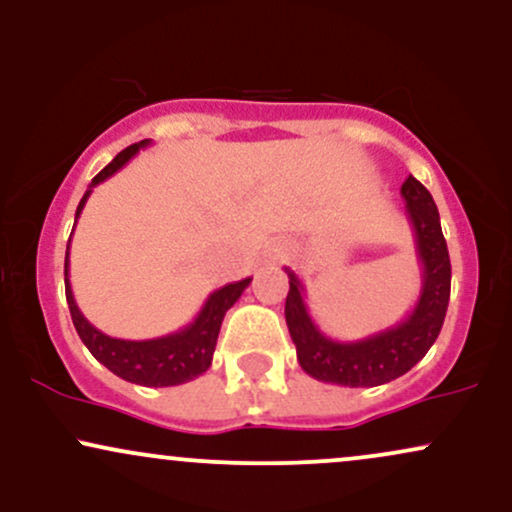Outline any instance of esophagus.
<instances>
[{"label":"esophagus","instance_id":"1","mask_svg":"<svg viewBox=\"0 0 512 512\" xmlns=\"http://www.w3.org/2000/svg\"><path fill=\"white\" fill-rule=\"evenodd\" d=\"M276 252H284V248H276Z\"/></svg>","mask_w":512,"mask_h":512}]
</instances>
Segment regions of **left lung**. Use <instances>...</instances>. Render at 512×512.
<instances>
[{"label": "left lung", "instance_id": "obj_1", "mask_svg": "<svg viewBox=\"0 0 512 512\" xmlns=\"http://www.w3.org/2000/svg\"><path fill=\"white\" fill-rule=\"evenodd\" d=\"M404 211L414 228L416 257L421 264V291L414 310L402 322L356 342L327 337L308 313L305 286L289 274L286 325L296 344L298 363L310 378L344 387L385 385L411 370L438 339L450 301V255L440 231L438 207L431 192L409 175L402 185Z\"/></svg>", "mask_w": 512, "mask_h": 512}]
</instances>
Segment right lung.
Masks as SVG:
<instances>
[{
    "label": "right lung",
    "instance_id": "obj_1",
    "mask_svg": "<svg viewBox=\"0 0 512 512\" xmlns=\"http://www.w3.org/2000/svg\"><path fill=\"white\" fill-rule=\"evenodd\" d=\"M144 146H149V139L127 146L125 151H120V154H117L113 161L91 180L86 195L81 197L79 207H76V219H79L81 211H84L86 199L91 197L93 187L101 185V182L108 180L110 175H115L120 168H125ZM250 281L252 279L233 281V284L216 289L207 298V303L202 305V310H199L195 320L187 327H182V330L166 334V337L132 342V339L108 337V334L96 330V327L86 320L84 313L79 310V305L74 301L72 284H69V243L67 257H64V291H67L69 313H72V322L76 332H79L81 342H84L86 349L96 356V361H101L105 368L113 370L117 378L144 387H170L190 383V380L199 378V375L211 366V356H214L216 339H219L223 315H226V310L231 308L240 296H243V291L248 289Z\"/></svg>",
    "mask_w": 512,
    "mask_h": 512
}]
</instances>
